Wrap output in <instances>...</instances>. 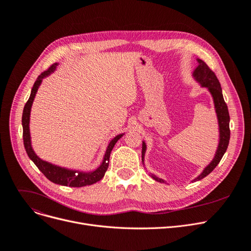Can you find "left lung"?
I'll return each instance as SVG.
<instances>
[{"instance_id": "left-lung-1", "label": "left lung", "mask_w": 251, "mask_h": 251, "mask_svg": "<svg viewBox=\"0 0 251 251\" xmlns=\"http://www.w3.org/2000/svg\"><path fill=\"white\" fill-rule=\"evenodd\" d=\"M197 61H199L200 65L197 66V68L194 70L193 76L196 80L201 84V86L208 88L210 94H212V96L214 98L215 108H216V113L218 116L219 127H220V141H219L218 150L216 151L214 160L203 170V172L199 177L194 179V181L201 180L202 178L207 176L209 173L213 172L214 169L218 166V164L222 160L224 153L226 152L228 146H229V140H230V127H229L230 116H229L227 103L225 102V100H224V98H223L221 84L218 80L215 72L210 69L202 60L197 59ZM146 150H147L146 143L142 142V152H141L142 153V155H141L142 162L144 159ZM151 176L156 181H159L161 183L165 182L163 179L157 178L153 175H151Z\"/></svg>"}]
</instances>
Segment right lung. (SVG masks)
I'll return each instance as SVG.
<instances>
[{
	"label": "right lung",
	"instance_id": "add662e5",
	"mask_svg": "<svg viewBox=\"0 0 251 251\" xmlns=\"http://www.w3.org/2000/svg\"><path fill=\"white\" fill-rule=\"evenodd\" d=\"M57 63L50 65V67L48 68V70L44 71L41 75H39L36 79V81L33 84V87L31 89V94L28 99V100L26 101L24 109H23V114H22V127H23V143H24V148L26 152H27L29 159L35 164V166L38 168V170L52 183L60 184V185L64 186H69V187H82V186H87L91 185V184H95L98 181H100L103 176L105 171L108 170L109 167V161H110V154L115 147L116 142L120 139L123 134H119L115 138L111 140L109 143L108 149L105 151V154L103 157V161L101 165L95 171L89 173H83V172H77V171H72L68 170L65 168L57 167L55 165H51L50 163H47L43 160L39 159V157L34 153L32 148H31V142H30V133H29V117H30V110H31V105L32 101L34 100L35 94L38 89V86L41 85L43 78L47 77L50 75L51 72H54L56 67H57Z\"/></svg>",
	"mask_w": 251,
	"mask_h": 251
}]
</instances>
